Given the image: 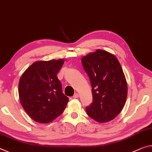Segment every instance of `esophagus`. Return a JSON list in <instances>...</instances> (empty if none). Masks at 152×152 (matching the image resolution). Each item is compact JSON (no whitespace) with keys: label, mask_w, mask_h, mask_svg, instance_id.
I'll return each instance as SVG.
<instances>
[{"label":"esophagus","mask_w":152,"mask_h":152,"mask_svg":"<svg viewBox=\"0 0 152 152\" xmlns=\"http://www.w3.org/2000/svg\"><path fill=\"white\" fill-rule=\"evenodd\" d=\"M79 94L78 93H76V94H74L73 98H79Z\"/></svg>","instance_id":"obj_1"}]
</instances>
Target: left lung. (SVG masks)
<instances>
[{"label": "left lung", "mask_w": 152, "mask_h": 152, "mask_svg": "<svg viewBox=\"0 0 152 152\" xmlns=\"http://www.w3.org/2000/svg\"><path fill=\"white\" fill-rule=\"evenodd\" d=\"M90 79L93 102L86 107L89 117L99 123L113 120L123 110L127 96V83L118 59L103 50L82 57Z\"/></svg>", "instance_id": "8db88e82"}]
</instances>
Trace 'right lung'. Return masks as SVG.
Wrapping results in <instances>:
<instances>
[{
    "instance_id": "right-lung-1",
    "label": "right lung",
    "mask_w": 152,
    "mask_h": 152,
    "mask_svg": "<svg viewBox=\"0 0 152 152\" xmlns=\"http://www.w3.org/2000/svg\"><path fill=\"white\" fill-rule=\"evenodd\" d=\"M63 59L37 61L27 68L19 82L20 102L27 114L39 123H48L63 113L69 98L62 91L56 75Z\"/></svg>"
}]
</instances>
